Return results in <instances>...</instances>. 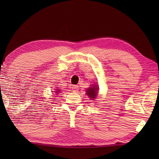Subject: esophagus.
Wrapping results in <instances>:
<instances>
[{
	"instance_id": "1",
	"label": "esophagus",
	"mask_w": 159,
	"mask_h": 159,
	"mask_svg": "<svg viewBox=\"0 0 159 159\" xmlns=\"http://www.w3.org/2000/svg\"><path fill=\"white\" fill-rule=\"evenodd\" d=\"M79 90V86L77 85H74L72 86V92H76Z\"/></svg>"
}]
</instances>
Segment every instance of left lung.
I'll return each mask as SVG.
<instances>
[{"mask_svg": "<svg viewBox=\"0 0 159 159\" xmlns=\"http://www.w3.org/2000/svg\"><path fill=\"white\" fill-rule=\"evenodd\" d=\"M98 87L97 85H94V86H93V87L89 88L86 91L87 96H88L89 98H91V99L96 98V95H97V92H98Z\"/></svg>", "mask_w": 159, "mask_h": 159, "instance_id": "8db88e82", "label": "left lung"}]
</instances>
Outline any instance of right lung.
<instances>
[{"instance_id": "obj_1", "label": "right lung", "mask_w": 159, "mask_h": 159, "mask_svg": "<svg viewBox=\"0 0 159 159\" xmlns=\"http://www.w3.org/2000/svg\"><path fill=\"white\" fill-rule=\"evenodd\" d=\"M59 91H57V92H56V93H59Z\"/></svg>"}]
</instances>
